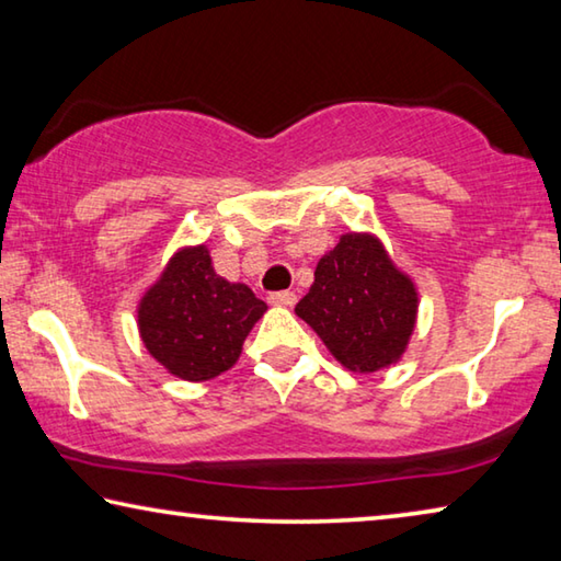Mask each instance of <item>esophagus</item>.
<instances>
[{"label": "esophagus", "instance_id": "34e87169", "mask_svg": "<svg viewBox=\"0 0 561 561\" xmlns=\"http://www.w3.org/2000/svg\"><path fill=\"white\" fill-rule=\"evenodd\" d=\"M270 304H274V307H294V304H297V294L274 291V294H270Z\"/></svg>", "mask_w": 561, "mask_h": 561}]
</instances>
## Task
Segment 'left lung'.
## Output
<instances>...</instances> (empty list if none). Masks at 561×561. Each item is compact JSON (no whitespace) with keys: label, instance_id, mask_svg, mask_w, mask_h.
<instances>
[{"label":"left lung","instance_id":"left-lung-1","mask_svg":"<svg viewBox=\"0 0 561 561\" xmlns=\"http://www.w3.org/2000/svg\"><path fill=\"white\" fill-rule=\"evenodd\" d=\"M417 287L396 267L374 232H346L319 260L297 317L354 374H376L403 358L417 321Z\"/></svg>","mask_w":561,"mask_h":561}]
</instances>
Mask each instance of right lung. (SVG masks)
Returning a JSON list of instances; mask_svg holds the SVG:
<instances>
[{"instance_id":"1","label":"right lung","mask_w":561,"mask_h":561,"mask_svg":"<svg viewBox=\"0 0 561 561\" xmlns=\"http://www.w3.org/2000/svg\"><path fill=\"white\" fill-rule=\"evenodd\" d=\"M267 304L215 272L205 244L180 247L138 301V334L170 376L210 381L237 364Z\"/></svg>"}]
</instances>
